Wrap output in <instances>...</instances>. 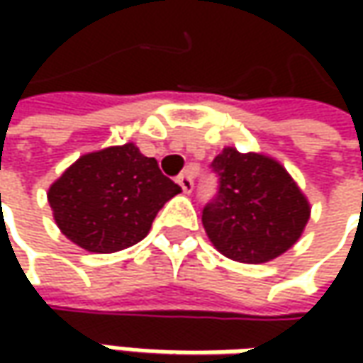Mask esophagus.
Wrapping results in <instances>:
<instances>
[{
    "label": "esophagus",
    "instance_id": "esophagus-1",
    "mask_svg": "<svg viewBox=\"0 0 363 363\" xmlns=\"http://www.w3.org/2000/svg\"><path fill=\"white\" fill-rule=\"evenodd\" d=\"M177 184L182 186V189L186 191V194H189L191 189H194V169H186L184 174L177 175Z\"/></svg>",
    "mask_w": 363,
    "mask_h": 363
}]
</instances>
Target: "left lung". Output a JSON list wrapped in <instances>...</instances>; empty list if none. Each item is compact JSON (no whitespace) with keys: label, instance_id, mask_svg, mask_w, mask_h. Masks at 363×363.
Instances as JSON below:
<instances>
[{"label":"left lung","instance_id":"left-lung-1","mask_svg":"<svg viewBox=\"0 0 363 363\" xmlns=\"http://www.w3.org/2000/svg\"><path fill=\"white\" fill-rule=\"evenodd\" d=\"M212 172L218 194L203 206L202 224L224 257L258 264L299 240L311 208L279 161L226 147Z\"/></svg>","mask_w":363,"mask_h":363}]
</instances>
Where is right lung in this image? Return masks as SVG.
I'll list each match as a JSON object with an SVG mask.
<instances>
[{
  "label": "right lung",
  "mask_w": 363,
  "mask_h": 363,
  "mask_svg": "<svg viewBox=\"0 0 363 363\" xmlns=\"http://www.w3.org/2000/svg\"><path fill=\"white\" fill-rule=\"evenodd\" d=\"M179 191L157 161L127 143L82 155L50 186L48 202L66 238L108 255L143 240Z\"/></svg>",
  "instance_id": "right-lung-1"
}]
</instances>
